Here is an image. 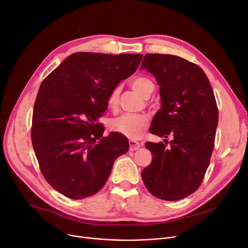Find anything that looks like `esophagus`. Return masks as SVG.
I'll use <instances>...</instances> for the list:
<instances>
[{
    "instance_id": "esophagus-1",
    "label": "esophagus",
    "mask_w": 248,
    "mask_h": 248,
    "mask_svg": "<svg viewBox=\"0 0 248 248\" xmlns=\"http://www.w3.org/2000/svg\"><path fill=\"white\" fill-rule=\"evenodd\" d=\"M128 143H130V150L131 151H136L140 147H141V144H140L137 141H135V140H130V141H128Z\"/></svg>"
}]
</instances>
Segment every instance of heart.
Returning <instances> with one entry per match:
<instances>
[{
  "label": "heart",
  "instance_id": "obj_1",
  "mask_svg": "<svg viewBox=\"0 0 248 248\" xmlns=\"http://www.w3.org/2000/svg\"><path fill=\"white\" fill-rule=\"evenodd\" d=\"M131 86L134 90L141 94L145 98H148L155 89L154 83L144 76H138L132 79ZM118 99H120V88L115 87L110 92L108 98H107V105L110 108L114 109L118 103ZM148 124L149 120L146 115L126 113L112 120L110 123V128L114 132L125 136L126 138L137 139L141 135L142 131L148 126Z\"/></svg>",
  "mask_w": 248,
  "mask_h": 248
}]
</instances>
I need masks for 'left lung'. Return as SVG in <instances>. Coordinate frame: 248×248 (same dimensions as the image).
<instances>
[{
  "instance_id": "left-lung-1",
  "label": "left lung",
  "mask_w": 248,
  "mask_h": 248,
  "mask_svg": "<svg viewBox=\"0 0 248 248\" xmlns=\"http://www.w3.org/2000/svg\"><path fill=\"white\" fill-rule=\"evenodd\" d=\"M146 69L160 86L161 108L150 132L160 143H147L151 164L142 171L147 189L164 201L181 200L195 192L208 169L218 124V107L207 75L198 66L172 55L147 53Z\"/></svg>"
}]
</instances>
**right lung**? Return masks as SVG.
<instances>
[{"label":"right lung","instance_id":"right-lung-1","mask_svg":"<svg viewBox=\"0 0 248 248\" xmlns=\"http://www.w3.org/2000/svg\"><path fill=\"white\" fill-rule=\"evenodd\" d=\"M142 55L76 52L42 81L32 115L31 140L40 170L64 197L82 200L99 191L127 139L103 136L99 117L110 92L133 75Z\"/></svg>","mask_w":248,"mask_h":248}]
</instances>
